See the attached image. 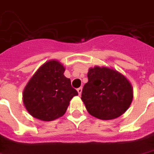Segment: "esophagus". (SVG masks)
Masks as SVG:
<instances>
[{"mask_svg":"<svg viewBox=\"0 0 154 154\" xmlns=\"http://www.w3.org/2000/svg\"><path fill=\"white\" fill-rule=\"evenodd\" d=\"M77 92H78L79 95H81V94H82V88H81V87H80V88H79L78 89H77Z\"/></svg>","mask_w":154,"mask_h":154,"instance_id":"obj_1","label":"esophagus"}]
</instances>
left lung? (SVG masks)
Returning a JSON list of instances; mask_svg holds the SVG:
<instances>
[{"label":"left lung","instance_id":"1","mask_svg":"<svg viewBox=\"0 0 154 154\" xmlns=\"http://www.w3.org/2000/svg\"><path fill=\"white\" fill-rule=\"evenodd\" d=\"M81 99L88 112L100 120H113L131 106L134 91L131 83L116 69L106 66L91 67Z\"/></svg>","mask_w":154,"mask_h":154}]
</instances>
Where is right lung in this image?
Returning a JSON list of instances; mask_svg holds the SVG:
<instances>
[{"mask_svg":"<svg viewBox=\"0 0 154 154\" xmlns=\"http://www.w3.org/2000/svg\"><path fill=\"white\" fill-rule=\"evenodd\" d=\"M63 64L50 60L42 64L25 86L23 103L32 117L51 122L66 113L69 101L77 96L70 79L64 75Z\"/></svg>","mask_w":154,"mask_h":154,"instance_id":"1","label":"right lung"}]
</instances>
